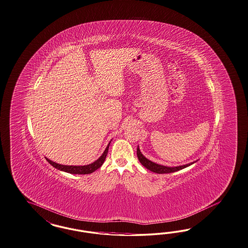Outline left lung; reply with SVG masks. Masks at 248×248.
<instances>
[{
    "label": "left lung",
    "mask_w": 248,
    "mask_h": 248,
    "mask_svg": "<svg viewBox=\"0 0 248 248\" xmlns=\"http://www.w3.org/2000/svg\"><path fill=\"white\" fill-rule=\"evenodd\" d=\"M137 157L138 160L140 163L146 168L149 170L153 171L155 173H158V174H164V173H172V172H176V171L180 170L182 169H185L188 166H190L193 163L190 164H187V165H183V166H180V167H174V168H170V167H166V166H161L158 164L152 162L150 160H148L147 158H145V156L142 155L140 152V149L137 147Z\"/></svg>",
    "instance_id": "left-lung-1"
}]
</instances>
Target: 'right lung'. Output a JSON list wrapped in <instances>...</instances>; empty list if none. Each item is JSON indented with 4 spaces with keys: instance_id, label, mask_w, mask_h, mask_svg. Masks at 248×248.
I'll use <instances>...</instances> for the list:
<instances>
[{
    "instance_id": "obj_1",
    "label": "right lung",
    "mask_w": 248,
    "mask_h": 248,
    "mask_svg": "<svg viewBox=\"0 0 248 248\" xmlns=\"http://www.w3.org/2000/svg\"><path fill=\"white\" fill-rule=\"evenodd\" d=\"M109 145H107L105 151L103 152V154L101 155V157H99L98 160H96L95 162L92 163L90 165L87 166H65V165H60L58 163L53 162L51 160H49L48 158H46V161L52 165L54 168L60 170L65 171L70 174H91L96 170H98L99 168L102 167L106 155L108 154V149H109Z\"/></svg>"
}]
</instances>
